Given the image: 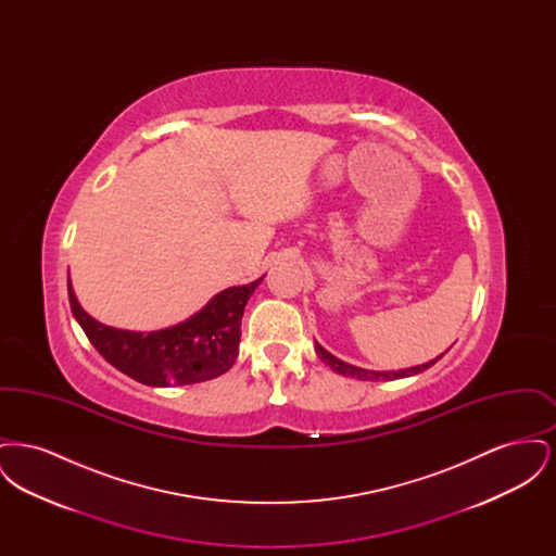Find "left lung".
Here are the masks:
<instances>
[{
  "label": "left lung",
  "instance_id": "8db88e82",
  "mask_svg": "<svg viewBox=\"0 0 556 556\" xmlns=\"http://www.w3.org/2000/svg\"><path fill=\"white\" fill-rule=\"evenodd\" d=\"M315 350H317L318 358L325 363V365H329V369L336 370V372H340V375H344V377H354V379H361V381H379V379H386V381H392V379H402V377H410V375H417V372H424V370L429 369V367H433L444 354H440L438 358H433V361H429V363H425V365H419V367H410V369H400V370H369V369H361V367H354V365H348L344 361H340V358H336L333 354H329L323 345H315Z\"/></svg>",
  "mask_w": 556,
  "mask_h": 556
}]
</instances>
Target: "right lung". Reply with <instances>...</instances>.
Segmentation results:
<instances>
[{"label":"right lung","mask_w":556,"mask_h":556,"mask_svg":"<svg viewBox=\"0 0 556 556\" xmlns=\"http://www.w3.org/2000/svg\"><path fill=\"white\" fill-rule=\"evenodd\" d=\"M263 279L265 275L248 286L223 290L193 317L150 333L108 327L89 317L80 308L71 279L68 300L85 336L112 367L143 386H191L233 367L243 308Z\"/></svg>","instance_id":"obj_1"}]
</instances>
